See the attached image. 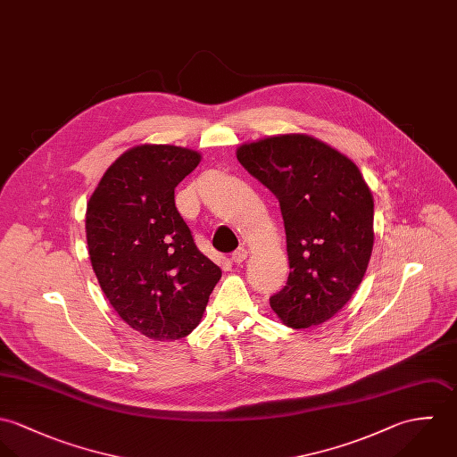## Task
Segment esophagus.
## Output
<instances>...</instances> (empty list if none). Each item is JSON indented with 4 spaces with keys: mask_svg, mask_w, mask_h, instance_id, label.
Instances as JSON below:
<instances>
[{
    "mask_svg": "<svg viewBox=\"0 0 457 457\" xmlns=\"http://www.w3.org/2000/svg\"><path fill=\"white\" fill-rule=\"evenodd\" d=\"M247 249H244V247H240V249H237L235 253H233V256H231V260L237 263V265H242L245 260H247Z\"/></svg>",
    "mask_w": 457,
    "mask_h": 457,
    "instance_id": "34e87169",
    "label": "esophagus"
}]
</instances>
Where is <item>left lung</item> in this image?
<instances>
[{
	"mask_svg": "<svg viewBox=\"0 0 457 457\" xmlns=\"http://www.w3.org/2000/svg\"><path fill=\"white\" fill-rule=\"evenodd\" d=\"M240 164L280 204L289 275L270 298L291 328L328 321L364 278L374 245V199L357 164L307 134H278L237 148Z\"/></svg>",
	"mask_w": 457,
	"mask_h": 457,
	"instance_id": "1",
	"label": "left lung"
}]
</instances>
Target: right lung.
I'll return each mask as SVG.
<instances>
[{
  "mask_svg": "<svg viewBox=\"0 0 457 457\" xmlns=\"http://www.w3.org/2000/svg\"><path fill=\"white\" fill-rule=\"evenodd\" d=\"M199 162L195 150L137 145L105 170L87 206L96 280L120 318L154 341L188 336L222 274L175 206L177 185Z\"/></svg>",
  "mask_w": 457,
  "mask_h": 457,
  "instance_id": "add662e5",
  "label": "right lung"
}]
</instances>
